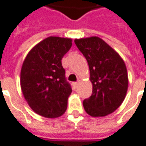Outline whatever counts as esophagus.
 <instances>
[{
  "label": "esophagus",
  "instance_id": "esophagus-1",
  "mask_svg": "<svg viewBox=\"0 0 146 146\" xmlns=\"http://www.w3.org/2000/svg\"><path fill=\"white\" fill-rule=\"evenodd\" d=\"M78 83H79L78 82H73V88H78Z\"/></svg>",
  "mask_w": 146,
  "mask_h": 146
}]
</instances>
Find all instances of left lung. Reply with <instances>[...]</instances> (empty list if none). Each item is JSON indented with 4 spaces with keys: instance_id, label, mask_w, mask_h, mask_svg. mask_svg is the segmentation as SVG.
Here are the masks:
<instances>
[{
    "instance_id": "left-lung-1",
    "label": "left lung",
    "mask_w": 146,
    "mask_h": 146,
    "mask_svg": "<svg viewBox=\"0 0 146 146\" xmlns=\"http://www.w3.org/2000/svg\"><path fill=\"white\" fill-rule=\"evenodd\" d=\"M74 43L88 61L92 83L91 97L82 102L86 112L92 116L112 113L121 106L127 92L128 76L124 61L98 37L75 39Z\"/></svg>"
}]
</instances>
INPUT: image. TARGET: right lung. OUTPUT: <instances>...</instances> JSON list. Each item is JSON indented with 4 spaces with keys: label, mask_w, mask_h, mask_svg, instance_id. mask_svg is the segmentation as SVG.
I'll return each instance as SVG.
<instances>
[{
    "label": "right lung",
    "mask_w": 146,
    "mask_h": 146,
    "mask_svg": "<svg viewBox=\"0 0 146 146\" xmlns=\"http://www.w3.org/2000/svg\"><path fill=\"white\" fill-rule=\"evenodd\" d=\"M72 39L48 37L33 48L21 72L22 92L31 109L40 116L54 118L64 113L72 88L65 78L62 58Z\"/></svg>",
    "instance_id": "1"
}]
</instances>
